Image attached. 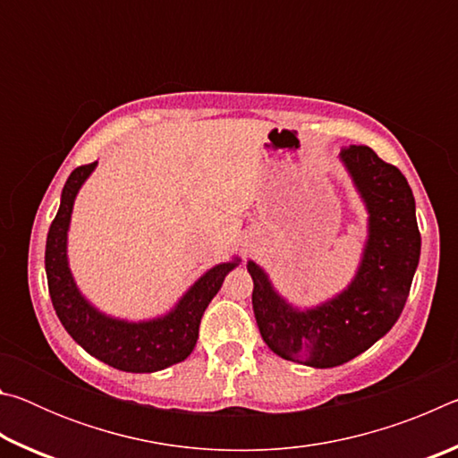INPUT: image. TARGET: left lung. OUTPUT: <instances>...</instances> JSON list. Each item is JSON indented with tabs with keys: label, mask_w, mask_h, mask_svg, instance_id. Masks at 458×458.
<instances>
[{
	"label": "left lung",
	"mask_w": 458,
	"mask_h": 458,
	"mask_svg": "<svg viewBox=\"0 0 458 458\" xmlns=\"http://www.w3.org/2000/svg\"><path fill=\"white\" fill-rule=\"evenodd\" d=\"M339 159L368 210V238L352 283L321 305L299 309L278 294L265 268L246 265L265 344L283 360L321 369L358 358L394 327L420 259L414 196L400 169L366 145L345 147Z\"/></svg>",
	"instance_id": "left-lung-1"
}]
</instances>
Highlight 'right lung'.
<instances>
[{"label":"right lung","instance_id":"1","mask_svg":"<svg viewBox=\"0 0 458 458\" xmlns=\"http://www.w3.org/2000/svg\"><path fill=\"white\" fill-rule=\"evenodd\" d=\"M97 161L76 167L60 196L56 218L46 240V276L50 299L60 323L92 358L131 374H151L183 361L198 341L199 321L206 307L220 291L224 278L240 265L236 257L206 270L193 283L172 311L147 321L111 317L84 297L68 267V228L76 193L95 172Z\"/></svg>","mask_w":458,"mask_h":458}]
</instances>
